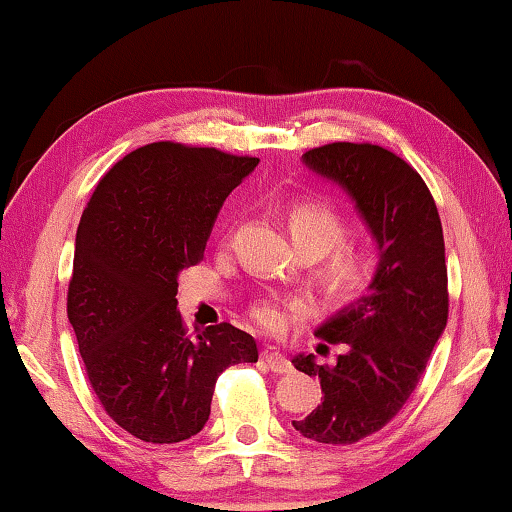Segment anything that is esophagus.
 Listing matches in <instances>:
<instances>
[{"instance_id": "obj_1", "label": "esophagus", "mask_w": 512, "mask_h": 512, "mask_svg": "<svg viewBox=\"0 0 512 512\" xmlns=\"http://www.w3.org/2000/svg\"><path fill=\"white\" fill-rule=\"evenodd\" d=\"M261 359L267 364V368L274 373H290L293 371V364H290L288 357L283 355L279 348H274V345H265L263 352H261Z\"/></svg>"}]
</instances>
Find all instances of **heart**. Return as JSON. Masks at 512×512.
I'll list each match as a JSON object with an SVG mask.
<instances>
[{
    "mask_svg": "<svg viewBox=\"0 0 512 512\" xmlns=\"http://www.w3.org/2000/svg\"><path fill=\"white\" fill-rule=\"evenodd\" d=\"M288 229L306 258H318L316 279L327 297L348 302L368 288L373 261L364 249L345 245L348 222L336 208L322 201H297L288 208ZM254 318L274 329L283 322V309L263 302L254 309Z\"/></svg>",
    "mask_w": 512,
    "mask_h": 512,
    "instance_id": "heart-1",
    "label": "heart"
}]
</instances>
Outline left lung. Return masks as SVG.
<instances>
[{"label":"left lung","mask_w":512,"mask_h":512,"mask_svg":"<svg viewBox=\"0 0 512 512\" xmlns=\"http://www.w3.org/2000/svg\"><path fill=\"white\" fill-rule=\"evenodd\" d=\"M302 162L350 196L377 247L368 295L316 329L348 350L322 366L313 355L293 357L322 389V403L293 421L295 430L320 444H355L400 412L446 329L442 222L423 178L387 148L336 141Z\"/></svg>","instance_id":"8db88e82"}]
</instances>
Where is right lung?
<instances>
[{
    "mask_svg": "<svg viewBox=\"0 0 512 512\" xmlns=\"http://www.w3.org/2000/svg\"><path fill=\"white\" fill-rule=\"evenodd\" d=\"M258 157L174 141L141 146L91 194L75 238L68 320L105 412L144 442L194 437L217 377L254 364V336L222 322L187 334L178 277L203 258L215 219Z\"/></svg>",
    "mask_w": 512,
    "mask_h": 512,
    "instance_id": "1",
    "label": "right lung"
}]
</instances>
